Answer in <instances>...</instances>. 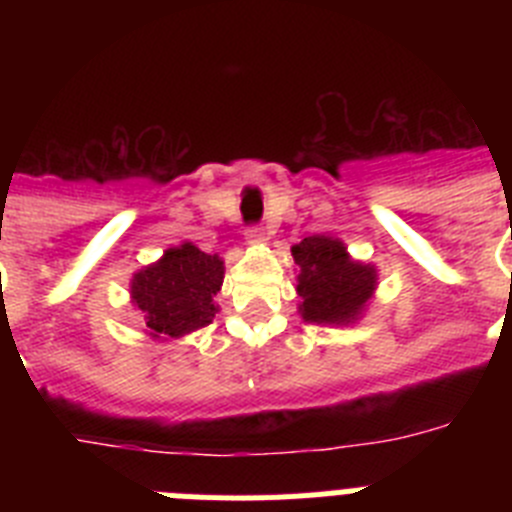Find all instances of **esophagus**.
Returning <instances> with one entry per match:
<instances>
[{
	"mask_svg": "<svg viewBox=\"0 0 512 512\" xmlns=\"http://www.w3.org/2000/svg\"><path fill=\"white\" fill-rule=\"evenodd\" d=\"M246 238H248V243H266V241H269V235H266L264 225H248Z\"/></svg>",
	"mask_w": 512,
	"mask_h": 512,
	"instance_id": "esophagus-1",
	"label": "esophagus"
}]
</instances>
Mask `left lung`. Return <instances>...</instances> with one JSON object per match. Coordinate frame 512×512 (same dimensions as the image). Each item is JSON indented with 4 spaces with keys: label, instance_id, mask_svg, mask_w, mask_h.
<instances>
[{
    "label": "left lung",
    "instance_id": "left-lung-1",
    "mask_svg": "<svg viewBox=\"0 0 512 512\" xmlns=\"http://www.w3.org/2000/svg\"><path fill=\"white\" fill-rule=\"evenodd\" d=\"M300 266L297 295L302 318L310 323H351L372 297L377 274L372 266L348 259L346 248L328 235H310L292 248Z\"/></svg>",
    "mask_w": 512,
    "mask_h": 512
}]
</instances>
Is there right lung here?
I'll return each instance as SVG.
<instances>
[{"mask_svg":"<svg viewBox=\"0 0 512 512\" xmlns=\"http://www.w3.org/2000/svg\"><path fill=\"white\" fill-rule=\"evenodd\" d=\"M223 284L220 256L200 251L192 243L169 248L164 259L133 277V302L146 312L153 336H184L205 328L215 318L212 297Z\"/></svg>","mask_w":512,"mask_h":512,"instance_id":"obj_1","label":"right lung"}]
</instances>
